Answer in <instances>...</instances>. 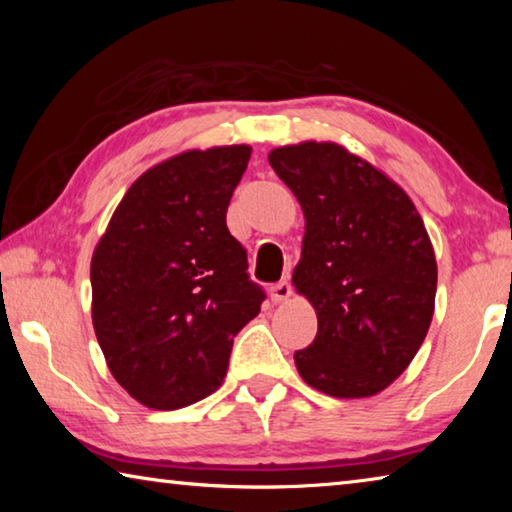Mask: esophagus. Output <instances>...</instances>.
<instances>
[{
    "label": "esophagus",
    "instance_id": "1",
    "mask_svg": "<svg viewBox=\"0 0 512 512\" xmlns=\"http://www.w3.org/2000/svg\"><path fill=\"white\" fill-rule=\"evenodd\" d=\"M291 293H293L291 282L289 280H282V282H277V284H273V287H271V300L273 302H284V300L291 298Z\"/></svg>",
    "mask_w": 512,
    "mask_h": 512
}]
</instances>
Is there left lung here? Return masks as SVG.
<instances>
[{"instance_id": "1", "label": "left lung", "mask_w": 512, "mask_h": 512, "mask_svg": "<svg viewBox=\"0 0 512 512\" xmlns=\"http://www.w3.org/2000/svg\"><path fill=\"white\" fill-rule=\"evenodd\" d=\"M305 214L293 287L318 316L314 343L293 354L316 391L357 400L391 386L429 332L438 266L404 189L336 142L268 153Z\"/></svg>"}]
</instances>
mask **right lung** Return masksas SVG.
I'll return each instance as SVG.
<instances>
[{
    "mask_svg": "<svg viewBox=\"0 0 512 512\" xmlns=\"http://www.w3.org/2000/svg\"><path fill=\"white\" fill-rule=\"evenodd\" d=\"M250 151L212 146L155 164L94 248V334L112 377L149 409H183L214 393L232 341L262 307L246 248L225 225Z\"/></svg>",
    "mask_w": 512,
    "mask_h": 512,
    "instance_id": "obj_1",
    "label": "right lung"
}]
</instances>
